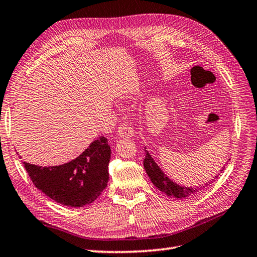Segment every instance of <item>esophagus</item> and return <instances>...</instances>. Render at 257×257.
I'll return each mask as SVG.
<instances>
[{
	"label": "esophagus",
	"mask_w": 257,
	"mask_h": 257,
	"mask_svg": "<svg viewBox=\"0 0 257 257\" xmlns=\"http://www.w3.org/2000/svg\"><path fill=\"white\" fill-rule=\"evenodd\" d=\"M117 135L119 136V137L129 138V137H132V136H134V129L129 123L121 122L118 127Z\"/></svg>",
	"instance_id": "esophagus-1"
}]
</instances>
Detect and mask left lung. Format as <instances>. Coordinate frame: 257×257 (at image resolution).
<instances>
[{
    "mask_svg": "<svg viewBox=\"0 0 257 257\" xmlns=\"http://www.w3.org/2000/svg\"><path fill=\"white\" fill-rule=\"evenodd\" d=\"M144 167L146 169V173L148 174L150 180H152L156 187H157L160 192L167 194L168 196H174L176 198H184L195 192L194 188L180 187V186L174 184L172 180H169L166 177L164 173L157 166V164L154 162L152 156L148 154V152H146V157L144 159ZM224 169L225 167L223 168V170Z\"/></svg>",
    "mask_w": 257,
    "mask_h": 257,
    "instance_id": "left-lung-1",
    "label": "left lung"
}]
</instances>
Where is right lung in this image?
Returning a JSON list of instances; mask_svg holds the SVG:
<instances>
[{
    "label": "right lung",
    "instance_id": "add662e5",
    "mask_svg": "<svg viewBox=\"0 0 257 257\" xmlns=\"http://www.w3.org/2000/svg\"><path fill=\"white\" fill-rule=\"evenodd\" d=\"M110 152L108 139L101 136L68 164L23 165L33 185L50 198L69 207H81L97 199L107 187Z\"/></svg>",
    "mask_w": 257,
    "mask_h": 257
}]
</instances>
